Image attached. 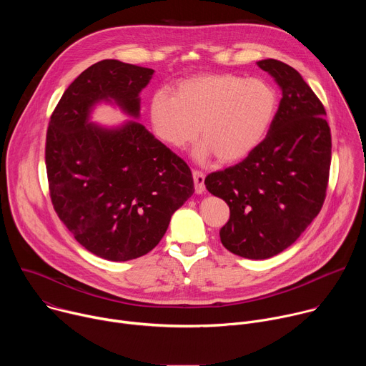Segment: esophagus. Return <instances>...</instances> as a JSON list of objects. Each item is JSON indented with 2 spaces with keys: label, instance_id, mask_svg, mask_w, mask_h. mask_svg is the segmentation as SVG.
Returning a JSON list of instances; mask_svg holds the SVG:
<instances>
[{
  "label": "esophagus",
  "instance_id": "34e87169",
  "mask_svg": "<svg viewBox=\"0 0 366 366\" xmlns=\"http://www.w3.org/2000/svg\"><path fill=\"white\" fill-rule=\"evenodd\" d=\"M192 178H194V184H195V192L201 194L204 191V181H205V175L199 171H192Z\"/></svg>",
  "mask_w": 366,
  "mask_h": 366
}]
</instances>
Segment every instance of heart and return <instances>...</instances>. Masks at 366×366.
<instances>
[{
	"mask_svg": "<svg viewBox=\"0 0 366 366\" xmlns=\"http://www.w3.org/2000/svg\"><path fill=\"white\" fill-rule=\"evenodd\" d=\"M277 112L275 89L257 78L205 74L152 94L147 116L153 133L165 144L182 149L197 139L194 156L205 161L216 154L224 164L237 162L264 140Z\"/></svg>",
	"mask_w": 366,
	"mask_h": 366,
	"instance_id": "obj_1",
	"label": "heart"
}]
</instances>
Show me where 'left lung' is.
I'll use <instances>...</instances> for the list:
<instances>
[{"label":"left lung","instance_id":"8db88e82","mask_svg":"<svg viewBox=\"0 0 366 366\" xmlns=\"http://www.w3.org/2000/svg\"><path fill=\"white\" fill-rule=\"evenodd\" d=\"M257 66L282 89L271 129L244 161L208 175L205 187L230 208L220 229L223 246L242 257L268 259L291 246L320 213L332 137L323 104L300 72L277 59Z\"/></svg>","mask_w":366,"mask_h":366}]
</instances>
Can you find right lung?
<instances>
[{
    "label": "right lung",
    "mask_w": 366,
    "mask_h": 366,
    "mask_svg": "<svg viewBox=\"0 0 366 366\" xmlns=\"http://www.w3.org/2000/svg\"><path fill=\"white\" fill-rule=\"evenodd\" d=\"M154 71L116 59L85 69L64 92L46 136L50 198L62 223L91 253L114 262L150 252L194 194L188 165L140 119V92ZM101 103L131 119L92 122Z\"/></svg>",
    "instance_id": "obj_1"
}]
</instances>
